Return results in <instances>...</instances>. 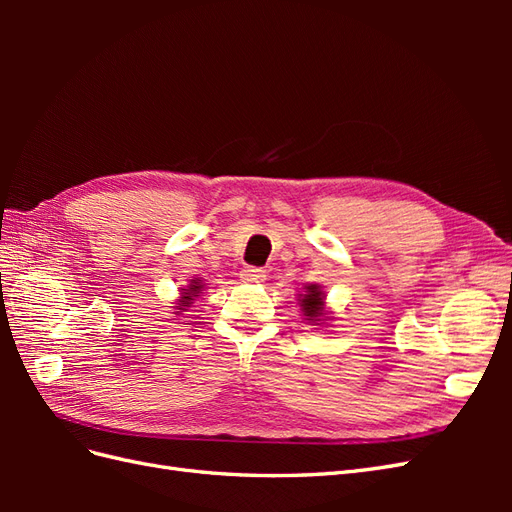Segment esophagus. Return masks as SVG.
<instances>
[{"instance_id":"34e87169","label":"esophagus","mask_w":512,"mask_h":512,"mask_svg":"<svg viewBox=\"0 0 512 512\" xmlns=\"http://www.w3.org/2000/svg\"><path fill=\"white\" fill-rule=\"evenodd\" d=\"M241 280L250 282V284H260V282L267 280V273H265V269H260V267H243L241 269Z\"/></svg>"}]
</instances>
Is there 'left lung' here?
I'll use <instances>...</instances> for the list:
<instances>
[{"label":"left lung","instance_id":"8db88e82","mask_svg":"<svg viewBox=\"0 0 512 512\" xmlns=\"http://www.w3.org/2000/svg\"><path fill=\"white\" fill-rule=\"evenodd\" d=\"M322 292L318 286H307V294L301 301V307L305 316H309V320H314L318 316H322Z\"/></svg>","mask_w":512,"mask_h":512}]
</instances>
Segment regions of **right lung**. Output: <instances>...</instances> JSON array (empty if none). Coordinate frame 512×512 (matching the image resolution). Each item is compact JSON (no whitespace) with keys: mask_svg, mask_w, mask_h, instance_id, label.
<instances>
[{"mask_svg":"<svg viewBox=\"0 0 512 512\" xmlns=\"http://www.w3.org/2000/svg\"><path fill=\"white\" fill-rule=\"evenodd\" d=\"M203 280H192V284L188 286V292H183L181 294V303L177 305L181 312H185V307H190L192 305V301H194V297H198V292H200V288H203V284H200ZM185 290V288H183Z\"/></svg>","mask_w":512,"mask_h":512,"instance_id":"obj_1","label":"right lung"}]
</instances>
